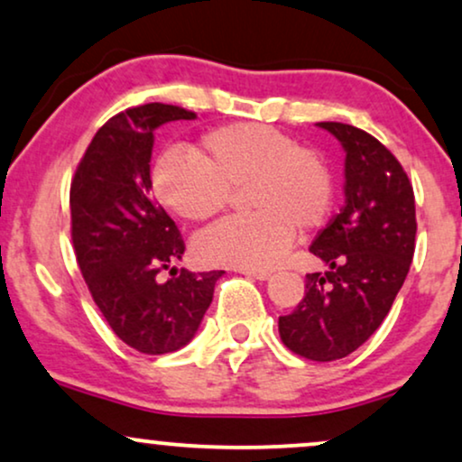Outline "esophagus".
I'll list each match as a JSON object with an SVG mask.
<instances>
[{"label": "esophagus", "mask_w": 462, "mask_h": 462, "mask_svg": "<svg viewBox=\"0 0 462 462\" xmlns=\"http://www.w3.org/2000/svg\"><path fill=\"white\" fill-rule=\"evenodd\" d=\"M240 272H242V274H246V276L257 278V281H267V278L272 276L270 270H240Z\"/></svg>", "instance_id": "34e87169"}]
</instances>
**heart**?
<instances>
[{
  "label": "heart",
  "instance_id": "1",
  "mask_svg": "<svg viewBox=\"0 0 462 462\" xmlns=\"http://www.w3.org/2000/svg\"><path fill=\"white\" fill-rule=\"evenodd\" d=\"M248 186L246 216H231L199 237L205 263L270 270L291 248L295 229L315 231L332 209L334 181L317 152L282 130L240 122L209 130L201 152H169L153 167V190L186 220H208Z\"/></svg>",
  "mask_w": 462,
  "mask_h": 462
}]
</instances>
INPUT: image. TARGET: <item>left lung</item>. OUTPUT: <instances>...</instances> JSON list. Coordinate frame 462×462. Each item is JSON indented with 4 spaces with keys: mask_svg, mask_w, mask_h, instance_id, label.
I'll return each mask as SVG.
<instances>
[{
    "mask_svg": "<svg viewBox=\"0 0 462 462\" xmlns=\"http://www.w3.org/2000/svg\"><path fill=\"white\" fill-rule=\"evenodd\" d=\"M345 147V205L317 233L310 253L326 274H306L304 298L278 319L287 349L312 362L346 357L394 304L415 250V197L402 164L373 134L319 122Z\"/></svg>",
    "mask_w": 462,
    "mask_h": 462,
    "instance_id": "left-lung-1",
    "label": "left lung"
}]
</instances>
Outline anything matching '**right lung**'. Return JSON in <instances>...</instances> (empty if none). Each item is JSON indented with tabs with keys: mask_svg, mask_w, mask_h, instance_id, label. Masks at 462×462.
Masks as SVG:
<instances>
[{
	"mask_svg": "<svg viewBox=\"0 0 462 462\" xmlns=\"http://www.w3.org/2000/svg\"><path fill=\"white\" fill-rule=\"evenodd\" d=\"M197 117L175 105L133 106L94 134L70 181V236L89 293L119 340L147 356L190 343L225 272L171 267L186 244L152 197L153 130ZM171 269L167 283L157 281Z\"/></svg>",
	"mask_w": 462,
	"mask_h": 462,
	"instance_id": "right-lung-1",
	"label": "right lung"
}]
</instances>
